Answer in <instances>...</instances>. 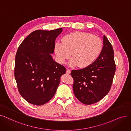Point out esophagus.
I'll return each instance as SVG.
<instances>
[{
	"label": "esophagus",
	"instance_id": "34e87169",
	"mask_svg": "<svg viewBox=\"0 0 131 131\" xmlns=\"http://www.w3.org/2000/svg\"><path fill=\"white\" fill-rule=\"evenodd\" d=\"M66 73L67 74H70L71 73V70H69V69H67L66 70Z\"/></svg>",
	"mask_w": 131,
	"mask_h": 131
}]
</instances>
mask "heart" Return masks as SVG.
<instances>
[{"label":"heart","mask_w":131,"mask_h":131,"mask_svg":"<svg viewBox=\"0 0 131 131\" xmlns=\"http://www.w3.org/2000/svg\"><path fill=\"white\" fill-rule=\"evenodd\" d=\"M62 41L55 45V52L61 63L69 58L72 53L73 59L69 64L71 66L85 67L90 65L97 59L102 49L101 40L86 32L69 33L63 37Z\"/></svg>","instance_id":"b5f03b06"}]
</instances>
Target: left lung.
Returning <instances> with one entry per match:
<instances>
[{
    "mask_svg": "<svg viewBox=\"0 0 131 131\" xmlns=\"http://www.w3.org/2000/svg\"><path fill=\"white\" fill-rule=\"evenodd\" d=\"M115 71L113 48L104 36V46L97 59L85 68L71 73L75 96L85 105L99 101L111 90Z\"/></svg>",
    "mask_w": 131,
    "mask_h": 131,
    "instance_id": "left-lung-1",
    "label": "left lung"
}]
</instances>
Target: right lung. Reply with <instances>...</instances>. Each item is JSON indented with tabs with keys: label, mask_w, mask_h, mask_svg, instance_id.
I'll list each match as a JSON object with an SVG mask.
<instances>
[{
	"label": "right lung",
	"mask_w": 131,
	"mask_h": 131,
	"mask_svg": "<svg viewBox=\"0 0 131 131\" xmlns=\"http://www.w3.org/2000/svg\"><path fill=\"white\" fill-rule=\"evenodd\" d=\"M62 28L36 30L19 45L15 56L14 75L18 91L28 102L41 106L53 97L66 68L56 63L51 53Z\"/></svg>",
	"instance_id": "obj_1"
}]
</instances>
